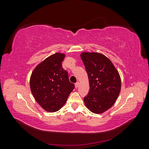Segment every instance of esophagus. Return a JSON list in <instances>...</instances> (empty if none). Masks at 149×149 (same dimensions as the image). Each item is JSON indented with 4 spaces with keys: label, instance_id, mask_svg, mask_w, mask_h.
Segmentation results:
<instances>
[{
    "label": "esophagus",
    "instance_id": "34e87169",
    "mask_svg": "<svg viewBox=\"0 0 149 149\" xmlns=\"http://www.w3.org/2000/svg\"><path fill=\"white\" fill-rule=\"evenodd\" d=\"M79 82L76 83H75V88H78V87H79Z\"/></svg>",
    "mask_w": 149,
    "mask_h": 149
}]
</instances>
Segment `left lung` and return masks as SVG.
Wrapping results in <instances>:
<instances>
[{"mask_svg":"<svg viewBox=\"0 0 149 149\" xmlns=\"http://www.w3.org/2000/svg\"><path fill=\"white\" fill-rule=\"evenodd\" d=\"M81 58L87 72L89 83L88 94L84 97L88 109L102 114L111 108L120 91L118 71L105 55L96 52H83Z\"/></svg>","mask_w":149,"mask_h":149,"instance_id":"1","label":"left lung"}]
</instances>
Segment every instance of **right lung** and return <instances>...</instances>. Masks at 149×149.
<instances>
[{"mask_svg": "<svg viewBox=\"0 0 149 149\" xmlns=\"http://www.w3.org/2000/svg\"><path fill=\"white\" fill-rule=\"evenodd\" d=\"M65 57L61 53L48 56L35 67L30 76V89L35 100L49 112L59 111L74 88L62 67Z\"/></svg>", "mask_w": 149, "mask_h": 149, "instance_id": "1", "label": "right lung"}]
</instances>
